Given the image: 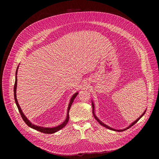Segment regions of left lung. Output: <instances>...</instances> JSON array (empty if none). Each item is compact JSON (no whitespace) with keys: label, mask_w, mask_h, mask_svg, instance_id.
Listing matches in <instances>:
<instances>
[{"label":"left lung","mask_w":159,"mask_h":159,"mask_svg":"<svg viewBox=\"0 0 159 159\" xmlns=\"http://www.w3.org/2000/svg\"><path fill=\"white\" fill-rule=\"evenodd\" d=\"M92 105H93V115H94V118H95V119L102 125V126H104V127H106V128H108V129H111V130H113V131H118V132H120V131H125V130H126L127 129H128V128H129L130 127H131L132 126H133L135 123H137L138 121H139V120L145 115V112H146V110L144 111V112L143 113V114L136 121H134V122H133L128 127H127L126 128H125V129H114V128H111V127H109V126H108L107 125H105L104 123H102V122H101V121H100L99 120V119H98V118L95 115V113H94V103H93V102H92Z\"/></svg>","instance_id":"left-lung-1"}]
</instances>
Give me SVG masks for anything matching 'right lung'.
Returning <instances> with one entry per match:
<instances>
[{"label":"right lung","mask_w":159,"mask_h":159,"mask_svg":"<svg viewBox=\"0 0 159 159\" xmlns=\"http://www.w3.org/2000/svg\"><path fill=\"white\" fill-rule=\"evenodd\" d=\"M18 67L17 68V70H16V80H15V84H14V99H15V102H16V104L17 105V107L18 108V110L20 112V116L22 118V120H24V121L26 123V124L31 127V128H33L38 131H40L41 133H46V134H52V133H54L58 131H59L60 129H62L64 126H65V125H66V123H68V121H69V111H70V107L75 99V98H76V96H77L78 94V93H76L75 94H74L73 95V96L70 99V102H69V107H68V110H67V115H66V120L64 121V122H63V123H61L60 125H58L56 127H53V128H44V127H41V126H36V125H34L33 124H32L30 120H28V118L25 116V115L23 114V112H22L19 104H18V102H17V98H16V87H17V69H18Z\"/></svg>","instance_id":"1"}]
</instances>
